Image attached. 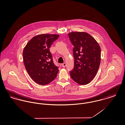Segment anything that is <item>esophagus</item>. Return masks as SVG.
Listing matches in <instances>:
<instances>
[{
    "label": "esophagus",
    "instance_id": "34e87169",
    "mask_svg": "<svg viewBox=\"0 0 125 125\" xmlns=\"http://www.w3.org/2000/svg\"><path fill=\"white\" fill-rule=\"evenodd\" d=\"M62 67H63V68H65L66 66V63H64L63 64H62Z\"/></svg>",
    "mask_w": 125,
    "mask_h": 125
}]
</instances>
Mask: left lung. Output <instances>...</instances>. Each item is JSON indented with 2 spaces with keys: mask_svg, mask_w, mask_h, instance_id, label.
<instances>
[{
  "mask_svg": "<svg viewBox=\"0 0 125 125\" xmlns=\"http://www.w3.org/2000/svg\"><path fill=\"white\" fill-rule=\"evenodd\" d=\"M74 45V68L70 71L72 80L80 85L90 83L95 77L101 62V48L96 40L84 31L69 33Z\"/></svg>",
  "mask_w": 125,
  "mask_h": 125,
  "instance_id": "1",
  "label": "left lung"
}]
</instances>
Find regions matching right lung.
I'll list each match as a JSON object with an SVG mask.
<instances>
[{
    "label": "right lung",
    "instance_id": "right-lung-1",
    "mask_svg": "<svg viewBox=\"0 0 125 125\" xmlns=\"http://www.w3.org/2000/svg\"><path fill=\"white\" fill-rule=\"evenodd\" d=\"M58 34L44 33L32 37L23 51L25 68L36 83L45 85L56 78L58 69L53 63L49 48Z\"/></svg>",
    "mask_w": 125,
    "mask_h": 125
}]
</instances>
